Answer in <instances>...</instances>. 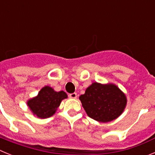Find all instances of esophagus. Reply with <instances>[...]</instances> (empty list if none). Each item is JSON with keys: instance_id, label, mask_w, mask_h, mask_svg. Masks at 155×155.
I'll use <instances>...</instances> for the list:
<instances>
[{"instance_id": "1", "label": "esophagus", "mask_w": 155, "mask_h": 155, "mask_svg": "<svg viewBox=\"0 0 155 155\" xmlns=\"http://www.w3.org/2000/svg\"><path fill=\"white\" fill-rule=\"evenodd\" d=\"M69 98H77V93H71L69 94Z\"/></svg>"}]
</instances>
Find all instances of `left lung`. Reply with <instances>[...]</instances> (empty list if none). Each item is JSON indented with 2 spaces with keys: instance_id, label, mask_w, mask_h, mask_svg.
Returning a JSON list of instances; mask_svg holds the SVG:
<instances>
[{
  "instance_id": "8db88e82",
  "label": "left lung",
  "mask_w": 155,
  "mask_h": 155,
  "mask_svg": "<svg viewBox=\"0 0 155 155\" xmlns=\"http://www.w3.org/2000/svg\"><path fill=\"white\" fill-rule=\"evenodd\" d=\"M79 99L87 116L100 123L118 118L127 102L126 94L113 83L93 82Z\"/></svg>"
}]
</instances>
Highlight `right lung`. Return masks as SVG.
<instances>
[{"mask_svg":"<svg viewBox=\"0 0 155 155\" xmlns=\"http://www.w3.org/2000/svg\"><path fill=\"white\" fill-rule=\"evenodd\" d=\"M68 98L64 91H56L50 86H45L38 94L27 101V105L33 115L39 119H46L55 114L62 100Z\"/></svg>","mask_w":155,"mask_h":155,"instance_id":"right-lung-1","label":"right lung"}]
</instances>
